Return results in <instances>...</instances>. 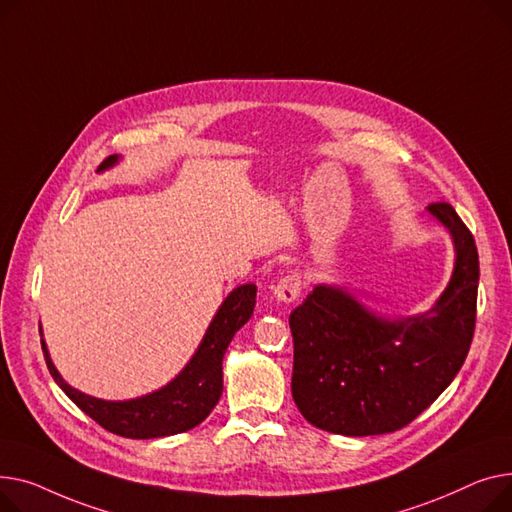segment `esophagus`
I'll return each mask as SVG.
<instances>
[{
	"label": "esophagus",
	"mask_w": 512,
	"mask_h": 512,
	"mask_svg": "<svg viewBox=\"0 0 512 512\" xmlns=\"http://www.w3.org/2000/svg\"><path fill=\"white\" fill-rule=\"evenodd\" d=\"M302 275L299 273H291L287 277H283L277 285H275V297L279 304H293L295 299L299 297V293H302Z\"/></svg>",
	"instance_id": "obj_1"
}]
</instances>
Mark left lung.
Wrapping results in <instances>:
<instances>
[{
    "instance_id": "left-lung-1",
    "label": "left lung",
    "mask_w": 512,
    "mask_h": 512,
    "mask_svg": "<svg viewBox=\"0 0 512 512\" xmlns=\"http://www.w3.org/2000/svg\"><path fill=\"white\" fill-rule=\"evenodd\" d=\"M428 213L457 254L432 310L393 320L343 287L316 285L291 312V395L312 426L343 436L401 430L459 374L475 330L479 258L453 206L434 202Z\"/></svg>"
}]
</instances>
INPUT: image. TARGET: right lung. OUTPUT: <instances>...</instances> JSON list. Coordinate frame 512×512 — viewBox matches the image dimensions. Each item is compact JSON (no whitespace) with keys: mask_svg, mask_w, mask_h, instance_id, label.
Listing matches in <instances>:
<instances>
[{"mask_svg":"<svg viewBox=\"0 0 512 512\" xmlns=\"http://www.w3.org/2000/svg\"><path fill=\"white\" fill-rule=\"evenodd\" d=\"M117 161L119 159L115 155L107 157L99 165V171L113 167ZM254 306V283L233 289L206 328V335L186 368L155 393L130 401H103L80 393L59 376L43 339L41 345L47 368L59 388L107 432L136 440L173 436L202 424L219 403L223 393V355L233 335L254 314Z\"/></svg>","mask_w":512,"mask_h":512,"instance_id":"add662e5","label":"right lung"}]
</instances>
